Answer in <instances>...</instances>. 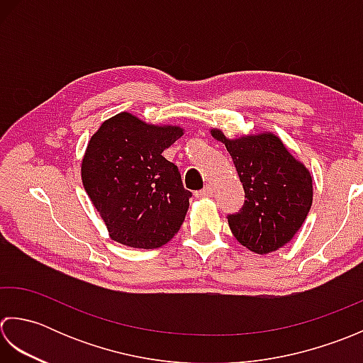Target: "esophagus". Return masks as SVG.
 Listing matches in <instances>:
<instances>
[{
	"mask_svg": "<svg viewBox=\"0 0 363 363\" xmlns=\"http://www.w3.org/2000/svg\"><path fill=\"white\" fill-rule=\"evenodd\" d=\"M199 196H201V197H211L213 196V186H211V184H206V186L201 192H199Z\"/></svg>",
	"mask_w": 363,
	"mask_h": 363,
	"instance_id": "esophagus-1",
	"label": "esophagus"
}]
</instances>
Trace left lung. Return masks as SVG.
Masks as SVG:
<instances>
[{
  "instance_id": "8db88e82",
  "label": "left lung",
  "mask_w": 363,
  "mask_h": 363,
  "mask_svg": "<svg viewBox=\"0 0 363 363\" xmlns=\"http://www.w3.org/2000/svg\"><path fill=\"white\" fill-rule=\"evenodd\" d=\"M211 136L225 144L246 194L242 208L227 216L235 238L262 255L285 246L312 206L308 169L272 133L227 139L211 130Z\"/></svg>"
}]
</instances>
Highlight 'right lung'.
I'll return each mask as SVG.
<instances>
[{
  "mask_svg": "<svg viewBox=\"0 0 363 363\" xmlns=\"http://www.w3.org/2000/svg\"><path fill=\"white\" fill-rule=\"evenodd\" d=\"M182 135L180 127H158L121 113L89 140L81 179L111 240L157 249L180 230L192 194L162 152Z\"/></svg>",
  "mask_w": 363,
  "mask_h": 363,
  "instance_id": "right-lung-1",
  "label": "right lung"
}]
</instances>
